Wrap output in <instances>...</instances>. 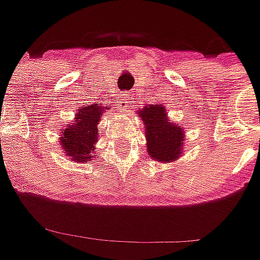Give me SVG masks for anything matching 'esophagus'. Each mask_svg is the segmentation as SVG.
Returning a JSON list of instances; mask_svg holds the SVG:
<instances>
[{
    "instance_id": "34e87169",
    "label": "esophagus",
    "mask_w": 260,
    "mask_h": 260,
    "mask_svg": "<svg viewBox=\"0 0 260 260\" xmlns=\"http://www.w3.org/2000/svg\"><path fill=\"white\" fill-rule=\"evenodd\" d=\"M131 93H128V92H123V93H121V96H119V102H118V105H119V108H128L131 103Z\"/></svg>"
}]
</instances>
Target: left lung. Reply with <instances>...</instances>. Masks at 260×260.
I'll use <instances>...</instances> for the list:
<instances>
[{"label": "left lung", "mask_w": 260, "mask_h": 260, "mask_svg": "<svg viewBox=\"0 0 260 260\" xmlns=\"http://www.w3.org/2000/svg\"><path fill=\"white\" fill-rule=\"evenodd\" d=\"M145 125L148 155L161 162L181 157L184 131L167 119L164 105H148L138 112Z\"/></svg>", "instance_id": "left-lung-1"}]
</instances>
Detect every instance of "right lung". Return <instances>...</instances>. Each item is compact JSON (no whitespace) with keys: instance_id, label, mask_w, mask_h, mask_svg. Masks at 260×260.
Segmentation results:
<instances>
[{"instance_id":"obj_1","label":"right lung","mask_w":260,"mask_h":260,"mask_svg":"<svg viewBox=\"0 0 260 260\" xmlns=\"http://www.w3.org/2000/svg\"><path fill=\"white\" fill-rule=\"evenodd\" d=\"M101 105H83L76 112L75 121L66 123L60 135V147L72 161L87 162L94 158V142L98 141V123L105 113Z\"/></svg>"}]
</instances>
